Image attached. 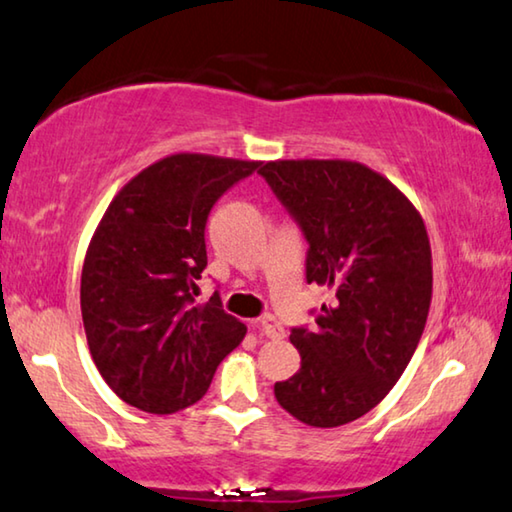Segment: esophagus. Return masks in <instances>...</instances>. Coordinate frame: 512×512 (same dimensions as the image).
<instances>
[{
	"label": "esophagus",
	"mask_w": 512,
	"mask_h": 512,
	"mask_svg": "<svg viewBox=\"0 0 512 512\" xmlns=\"http://www.w3.org/2000/svg\"><path fill=\"white\" fill-rule=\"evenodd\" d=\"M261 332L267 338H283V334H286V329H283V325H281L277 318L267 313V316L261 318Z\"/></svg>",
	"instance_id": "esophagus-1"
}]
</instances>
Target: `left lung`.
Here are the masks:
<instances>
[{
	"label": "left lung",
	"instance_id": "8db88e82",
	"mask_svg": "<svg viewBox=\"0 0 512 512\" xmlns=\"http://www.w3.org/2000/svg\"><path fill=\"white\" fill-rule=\"evenodd\" d=\"M258 174L309 242L306 281L334 290L316 329L290 332L302 368L274 396L306 426H343L387 396L421 341L432 300L426 224L361 162L274 160Z\"/></svg>",
	"mask_w": 512,
	"mask_h": 512
}]
</instances>
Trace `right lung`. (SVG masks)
I'll list each match as a JSON object with an SVG mask.
<instances>
[{"label":"right lung","mask_w":512,"mask_h":512,"mask_svg":"<svg viewBox=\"0 0 512 512\" xmlns=\"http://www.w3.org/2000/svg\"><path fill=\"white\" fill-rule=\"evenodd\" d=\"M261 164L162 157L121 187L93 233L80 286L86 341L105 382L141 412L174 414L201 400L247 334L217 293L206 304L194 295L210 208Z\"/></svg>","instance_id":"1"}]
</instances>
